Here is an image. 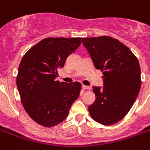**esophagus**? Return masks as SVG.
<instances>
[{
  "label": "esophagus",
  "mask_w": 150,
  "mask_h": 150,
  "mask_svg": "<svg viewBox=\"0 0 150 150\" xmlns=\"http://www.w3.org/2000/svg\"><path fill=\"white\" fill-rule=\"evenodd\" d=\"M82 88H83V89H86V90H91V88H92L90 87V86H85V85H83V86H82Z\"/></svg>",
  "instance_id": "esophagus-1"
}]
</instances>
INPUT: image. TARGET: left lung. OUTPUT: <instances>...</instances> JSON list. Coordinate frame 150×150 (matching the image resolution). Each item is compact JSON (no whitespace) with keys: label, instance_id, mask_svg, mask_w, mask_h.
Wrapping results in <instances>:
<instances>
[{"label":"left lung","instance_id":"1","mask_svg":"<svg viewBox=\"0 0 150 150\" xmlns=\"http://www.w3.org/2000/svg\"><path fill=\"white\" fill-rule=\"evenodd\" d=\"M97 69L103 71L104 86H93L96 101L88 106L93 120L104 126L119 122L134 104L141 87L139 63L132 51L109 36L84 38Z\"/></svg>","mask_w":150,"mask_h":150}]
</instances>
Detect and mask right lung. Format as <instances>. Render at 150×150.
Returning a JSON list of instances; mask_svg holds the SVG:
<instances>
[{"instance_id": "1", "label": "right lung", "mask_w": 150, "mask_h": 150, "mask_svg": "<svg viewBox=\"0 0 150 150\" xmlns=\"http://www.w3.org/2000/svg\"><path fill=\"white\" fill-rule=\"evenodd\" d=\"M81 38H47L23 56L16 83L21 101L31 119L45 127H53L66 119L79 98L81 84L56 81L58 68L81 45Z\"/></svg>"}]
</instances>
